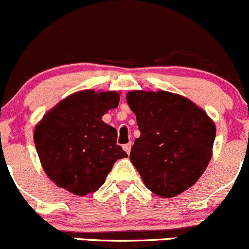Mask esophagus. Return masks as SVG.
<instances>
[{"label":"esophagus","instance_id":"obj_1","mask_svg":"<svg viewBox=\"0 0 249 249\" xmlns=\"http://www.w3.org/2000/svg\"><path fill=\"white\" fill-rule=\"evenodd\" d=\"M131 146H132L131 143H126V144H124V146H123V148H124V151L126 152L127 154H129L130 151H131Z\"/></svg>","mask_w":249,"mask_h":249}]
</instances>
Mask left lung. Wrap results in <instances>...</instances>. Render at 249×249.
<instances>
[{
	"instance_id": "left-lung-1",
	"label": "left lung",
	"mask_w": 249,
	"mask_h": 249,
	"mask_svg": "<svg viewBox=\"0 0 249 249\" xmlns=\"http://www.w3.org/2000/svg\"><path fill=\"white\" fill-rule=\"evenodd\" d=\"M126 100L141 132L130 160L147 189L164 198L190 189L212 158L216 130L211 118L190 100L166 91H130Z\"/></svg>"
}]
</instances>
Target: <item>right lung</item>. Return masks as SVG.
Here are the masks:
<instances>
[{
    "instance_id": "right-lung-1",
    "label": "right lung",
    "mask_w": 249,
    "mask_h": 249,
    "mask_svg": "<svg viewBox=\"0 0 249 249\" xmlns=\"http://www.w3.org/2000/svg\"><path fill=\"white\" fill-rule=\"evenodd\" d=\"M118 92L80 91L58 103L34 132L36 151L48 178L78 196L98 190L118 159L117 130L102 117L119 103Z\"/></svg>"
}]
</instances>
